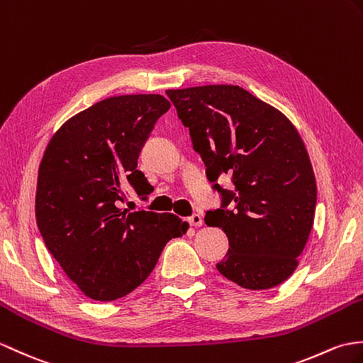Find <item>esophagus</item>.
<instances>
[{
    "mask_svg": "<svg viewBox=\"0 0 363 363\" xmlns=\"http://www.w3.org/2000/svg\"><path fill=\"white\" fill-rule=\"evenodd\" d=\"M187 221H189L191 225H195V227H201L202 224H204V220H202V216H201L199 213H193Z\"/></svg>",
    "mask_w": 363,
    "mask_h": 363,
    "instance_id": "obj_1",
    "label": "esophagus"
}]
</instances>
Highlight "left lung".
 Returning <instances> with one entry per match:
<instances>
[{
	"instance_id": "left-lung-1",
	"label": "left lung",
	"mask_w": 363,
	"mask_h": 363,
	"mask_svg": "<svg viewBox=\"0 0 363 363\" xmlns=\"http://www.w3.org/2000/svg\"><path fill=\"white\" fill-rule=\"evenodd\" d=\"M190 131L221 207L206 224L221 227L229 252L216 269L241 288L269 289L296 271L314 224L315 176L296 126L237 85L168 89ZM230 174L233 191L216 181ZM233 201L235 208L226 206Z\"/></svg>"
}]
</instances>
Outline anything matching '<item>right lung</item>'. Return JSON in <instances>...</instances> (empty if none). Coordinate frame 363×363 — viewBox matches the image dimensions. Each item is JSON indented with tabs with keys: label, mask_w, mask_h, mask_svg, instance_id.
Masks as SVG:
<instances>
[{
	"label": "right lung",
	"mask_w": 363,
	"mask_h": 363,
	"mask_svg": "<svg viewBox=\"0 0 363 363\" xmlns=\"http://www.w3.org/2000/svg\"><path fill=\"white\" fill-rule=\"evenodd\" d=\"M170 102L159 94L109 97L75 114L49 140L35 196L48 250L86 297L111 301L147 280L165 244L189 224L173 213L121 208L126 190L147 199L138 159Z\"/></svg>",
	"instance_id": "1"
}]
</instances>
